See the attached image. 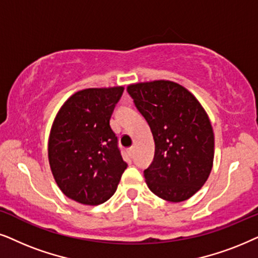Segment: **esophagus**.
<instances>
[{
    "instance_id": "obj_1",
    "label": "esophagus",
    "mask_w": 258,
    "mask_h": 258,
    "mask_svg": "<svg viewBox=\"0 0 258 258\" xmlns=\"http://www.w3.org/2000/svg\"><path fill=\"white\" fill-rule=\"evenodd\" d=\"M128 154H130V156H133V154H135V147H130V149H128Z\"/></svg>"
}]
</instances>
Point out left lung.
Wrapping results in <instances>:
<instances>
[{"mask_svg":"<svg viewBox=\"0 0 258 258\" xmlns=\"http://www.w3.org/2000/svg\"><path fill=\"white\" fill-rule=\"evenodd\" d=\"M127 92L154 139L153 161L144 171L147 186L164 201H186L205 184L214 164L215 136L207 112L173 81L132 84Z\"/></svg>","mask_w":258,"mask_h":258,"instance_id":"1","label":"left lung"}]
</instances>
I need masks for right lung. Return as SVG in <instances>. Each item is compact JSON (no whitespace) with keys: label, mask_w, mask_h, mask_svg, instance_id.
<instances>
[{"label":"right lung","mask_w":258,"mask_h":258,"mask_svg":"<svg viewBox=\"0 0 258 258\" xmlns=\"http://www.w3.org/2000/svg\"><path fill=\"white\" fill-rule=\"evenodd\" d=\"M122 86L86 88L64 101L48 140V159L57 186L68 198L99 205L114 195L127 167L109 120Z\"/></svg>","instance_id":"1"}]
</instances>
